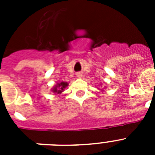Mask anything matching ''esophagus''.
<instances>
[{
  "mask_svg": "<svg viewBox=\"0 0 155 155\" xmlns=\"http://www.w3.org/2000/svg\"><path fill=\"white\" fill-rule=\"evenodd\" d=\"M76 75H77L78 78L82 77V74H81V73H77V74H76Z\"/></svg>",
  "mask_w": 155,
  "mask_h": 155,
  "instance_id": "obj_1",
  "label": "esophagus"
}]
</instances>
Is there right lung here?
Instances as JSON below:
<instances>
[{
	"mask_svg": "<svg viewBox=\"0 0 155 155\" xmlns=\"http://www.w3.org/2000/svg\"><path fill=\"white\" fill-rule=\"evenodd\" d=\"M66 86H68V83L62 82L60 83V84H58L55 86V87H54L53 92L59 94V93H61V92H63V88H65Z\"/></svg>",
	"mask_w": 155,
	"mask_h": 155,
	"instance_id": "obj_1",
	"label": "right lung"
}]
</instances>
